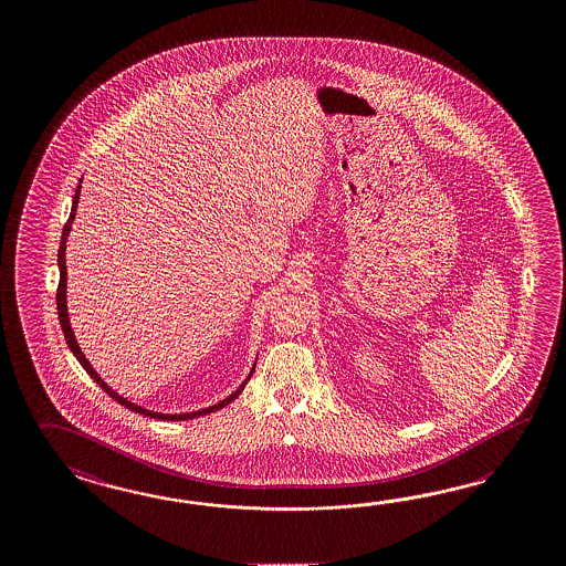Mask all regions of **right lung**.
I'll use <instances>...</instances> for the list:
<instances>
[{"instance_id": "right-lung-1", "label": "right lung", "mask_w": 566, "mask_h": 566, "mask_svg": "<svg viewBox=\"0 0 566 566\" xmlns=\"http://www.w3.org/2000/svg\"><path fill=\"white\" fill-rule=\"evenodd\" d=\"M81 184H78V188H76V195H74V200H72V212H70V219H67V223L64 226V231H62V242H60V252H57V266H60V285H57V295H55V300H57V316H60V324H62L65 343H67L70 352L76 356V359L81 361L82 368L88 371V376H91V378L97 382L98 387L103 388V390H105V392H107L112 399H115V401H117L119 405H124V407H128L129 411H136V413H140V416H148V418H155V420H195V418L207 416V413H212V411H217V409H223L226 405L231 403V401H235V399L242 395V390L245 388V385H248V380L252 378V374H254L256 364L252 366V370H250L248 378H245L242 385H240V388H238L235 392H231V395H229L227 399H223V401L210 405V407H205V409H198V411H188V413H159V411H150V409H146V407L132 403V401H128L126 397H122L119 392H115L114 388L109 387V385H107V382H105V380L98 376L97 370L91 366V361H88L86 356L82 354L81 345H78V340H76V337H74V331H72V326H70V316H67V300H65V290H67V271H65V242H67V235H70V229H72L74 217H76V209H78V198H81Z\"/></svg>"}]
</instances>
